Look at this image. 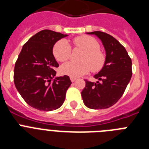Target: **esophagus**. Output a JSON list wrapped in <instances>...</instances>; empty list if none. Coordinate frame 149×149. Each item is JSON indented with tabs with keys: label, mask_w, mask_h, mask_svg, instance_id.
I'll use <instances>...</instances> for the list:
<instances>
[{
	"label": "esophagus",
	"mask_w": 149,
	"mask_h": 149,
	"mask_svg": "<svg viewBox=\"0 0 149 149\" xmlns=\"http://www.w3.org/2000/svg\"><path fill=\"white\" fill-rule=\"evenodd\" d=\"M70 80H71V81H72V82H74V81H75L76 78H75V77H70Z\"/></svg>",
	"instance_id": "1"
}]
</instances>
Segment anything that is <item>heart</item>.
<instances>
[{
  "label": "heart",
  "instance_id": "obj_1",
  "mask_svg": "<svg viewBox=\"0 0 149 149\" xmlns=\"http://www.w3.org/2000/svg\"><path fill=\"white\" fill-rule=\"evenodd\" d=\"M74 47L83 50L85 54L81 59V63L73 62L65 63L60 68L63 74L72 77H78L89 73L101 71L106 63V54L100 49V44L95 38L89 36H81L73 40ZM53 54L57 61L64 63L72 56V48L66 40L62 39L55 43Z\"/></svg>",
  "mask_w": 149,
  "mask_h": 149
}]
</instances>
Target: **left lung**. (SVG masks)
Masks as SVG:
<instances>
[{"instance_id":"left-lung-1","label":"left lung","mask_w":149,"mask_h":149,"mask_svg":"<svg viewBox=\"0 0 149 149\" xmlns=\"http://www.w3.org/2000/svg\"><path fill=\"white\" fill-rule=\"evenodd\" d=\"M95 34L101 40L106 51V63L95 74L96 83L85 80L81 92L84 104L91 109H106L120 99L132 76V62L125 47L110 34L101 31Z\"/></svg>"}]
</instances>
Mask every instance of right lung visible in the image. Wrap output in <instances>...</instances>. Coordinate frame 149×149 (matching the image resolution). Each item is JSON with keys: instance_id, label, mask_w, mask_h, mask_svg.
<instances>
[{"instance_id": "right-lung-1", "label": "right lung", "mask_w": 149, "mask_h": 149, "mask_svg": "<svg viewBox=\"0 0 149 149\" xmlns=\"http://www.w3.org/2000/svg\"><path fill=\"white\" fill-rule=\"evenodd\" d=\"M60 33L43 30L23 45L14 68V84L23 99L39 110L51 111L62 106L72 82L64 75L53 79L59 64L53 47L62 38Z\"/></svg>"}]
</instances>
